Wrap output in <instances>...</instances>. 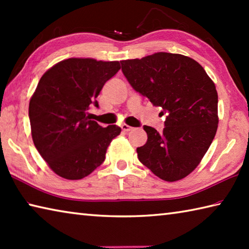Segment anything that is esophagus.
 I'll list each match as a JSON object with an SVG mask.
<instances>
[{
	"mask_svg": "<svg viewBox=\"0 0 249 249\" xmlns=\"http://www.w3.org/2000/svg\"><path fill=\"white\" fill-rule=\"evenodd\" d=\"M122 129H123V132H130V130L133 129V127H130V126H128V125H126V124H124V125H122Z\"/></svg>",
	"mask_w": 249,
	"mask_h": 249,
	"instance_id": "1",
	"label": "esophagus"
}]
</instances>
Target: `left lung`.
Listing matches in <instances>:
<instances>
[{
	"label": "left lung",
	"mask_w": 249,
	"mask_h": 249,
	"mask_svg": "<svg viewBox=\"0 0 249 249\" xmlns=\"http://www.w3.org/2000/svg\"><path fill=\"white\" fill-rule=\"evenodd\" d=\"M121 65L133 89L167 115L162 133L144 126L148 138L137 148L138 159L160 179H183L199 165L216 134L215 84L199 62L179 53H156Z\"/></svg>",
	"instance_id": "1"
}]
</instances>
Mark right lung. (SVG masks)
<instances>
[{"label":"right lung","instance_id":"1","mask_svg":"<svg viewBox=\"0 0 249 249\" xmlns=\"http://www.w3.org/2000/svg\"><path fill=\"white\" fill-rule=\"evenodd\" d=\"M121 69L119 61L69 58L46 71L29 101L34 145L54 174L68 180L89 176L104 161L121 127H102L90 120L92 104L107 80Z\"/></svg>","mask_w":249,"mask_h":249}]
</instances>
